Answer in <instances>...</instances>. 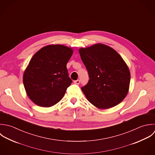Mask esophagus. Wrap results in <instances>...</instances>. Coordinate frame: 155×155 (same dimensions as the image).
I'll use <instances>...</instances> for the list:
<instances>
[{"instance_id":"obj_1","label":"esophagus","mask_w":155,"mask_h":155,"mask_svg":"<svg viewBox=\"0 0 155 155\" xmlns=\"http://www.w3.org/2000/svg\"><path fill=\"white\" fill-rule=\"evenodd\" d=\"M73 82H74V84H75L79 85V84H80V81H79V80H76V81H74Z\"/></svg>"}]
</instances>
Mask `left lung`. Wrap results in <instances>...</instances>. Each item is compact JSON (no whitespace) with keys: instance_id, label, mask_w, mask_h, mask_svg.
Wrapping results in <instances>:
<instances>
[{"instance_id":"obj_1","label":"left lung","mask_w":155,"mask_h":155,"mask_svg":"<svg viewBox=\"0 0 155 155\" xmlns=\"http://www.w3.org/2000/svg\"><path fill=\"white\" fill-rule=\"evenodd\" d=\"M90 80L81 88L88 101L105 109L121 102L129 91V69L121 56L110 47L98 43L79 50Z\"/></svg>"}]
</instances>
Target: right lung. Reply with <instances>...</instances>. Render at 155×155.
Listing matches in <instances>:
<instances>
[{"instance_id":"add662e5","label":"right lung","mask_w":155,"mask_h":155,"mask_svg":"<svg viewBox=\"0 0 155 155\" xmlns=\"http://www.w3.org/2000/svg\"><path fill=\"white\" fill-rule=\"evenodd\" d=\"M73 52L68 47L52 45L35 53L23 77L26 94L34 103L51 107L62 99L72 83L66 65Z\"/></svg>"}]
</instances>
